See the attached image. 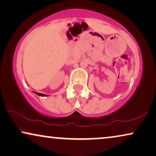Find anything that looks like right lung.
I'll list each match as a JSON object with an SVG mask.
<instances>
[{"instance_id":"obj_1","label":"right lung","mask_w":156,"mask_h":156,"mask_svg":"<svg viewBox=\"0 0 156 156\" xmlns=\"http://www.w3.org/2000/svg\"><path fill=\"white\" fill-rule=\"evenodd\" d=\"M35 93V94H36V95H39V96H48V95H45V94H43V93H37V92H33Z\"/></svg>"}]
</instances>
